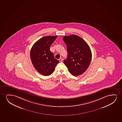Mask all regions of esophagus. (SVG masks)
<instances>
[{
  "mask_svg": "<svg viewBox=\"0 0 122 122\" xmlns=\"http://www.w3.org/2000/svg\"><path fill=\"white\" fill-rule=\"evenodd\" d=\"M59 61L60 62H62V60H63V59L62 58H60L59 59Z\"/></svg>",
  "mask_w": 122,
  "mask_h": 122,
  "instance_id": "1",
  "label": "esophagus"
}]
</instances>
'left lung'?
I'll use <instances>...</instances> for the list:
<instances>
[{"label":"left lung","instance_id":"1","mask_svg":"<svg viewBox=\"0 0 122 122\" xmlns=\"http://www.w3.org/2000/svg\"><path fill=\"white\" fill-rule=\"evenodd\" d=\"M63 40L67 45V57L64 62L72 75L83 73L90 64L92 52L87 42L76 35L65 36Z\"/></svg>","mask_w":122,"mask_h":122}]
</instances>
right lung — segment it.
<instances>
[{
  "label": "right lung",
  "mask_w": 122,
  "mask_h": 122,
  "mask_svg": "<svg viewBox=\"0 0 122 122\" xmlns=\"http://www.w3.org/2000/svg\"><path fill=\"white\" fill-rule=\"evenodd\" d=\"M57 36H47L39 40L32 46L30 58L32 65L37 72L42 75L49 76L55 70L59 60L55 58L50 51L52 44Z\"/></svg>",
  "instance_id": "add662e5"
}]
</instances>
